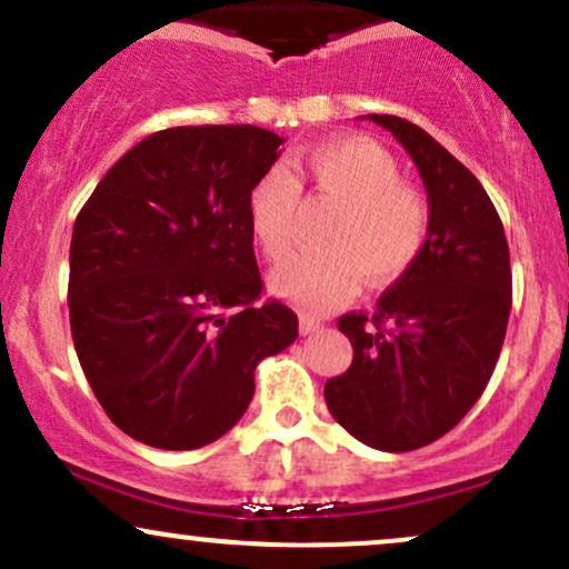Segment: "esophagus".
<instances>
[{
  "mask_svg": "<svg viewBox=\"0 0 569 569\" xmlns=\"http://www.w3.org/2000/svg\"><path fill=\"white\" fill-rule=\"evenodd\" d=\"M318 329H323L321 318H312V316L299 318V331H302V335H316Z\"/></svg>",
  "mask_w": 569,
  "mask_h": 569,
  "instance_id": "esophagus-1",
  "label": "esophagus"
}]
</instances>
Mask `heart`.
Returning a JSON list of instances; mask_svg holds the SVG:
<instances>
[{"mask_svg": "<svg viewBox=\"0 0 569 569\" xmlns=\"http://www.w3.org/2000/svg\"><path fill=\"white\" fill-rule=\"evenodd\" d=\"M291 171L270 168L248 189V227L267 259L289 253L299 184L339 206V217L321 240L326 251L297 253L272 270L278 297L323 312L352 297L358 280L388 286L417 262L430 232V206L403 184L401 166L382 143L367 136L318 143Z\"/></svg>", "mask_w": 569, "mask_h": 569, "instance_id": "heart-1", "label": "heart"}]
</instances>
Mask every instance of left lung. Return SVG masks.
Wrapping results in <instances>:
<instances>
[{"label": "left lung", "mask_w": 569, "mask_h": 569, "mask_svg": "<svg viewBox=\"0 0 569 569\" xmlns=\"http://www.w3.org/2000/svg\"><path fill=\"white\" fill-rule=\"evenodd\" d=\"M369 120L415 160L430 232L371 316L339 318L352 363L326 382L323 396L358 441L409 452L449 433L485 393L511 316V253L492 200L460 160L415 122Z\"/></svg>", "instance_id": "8db88e82"}]
</instances>
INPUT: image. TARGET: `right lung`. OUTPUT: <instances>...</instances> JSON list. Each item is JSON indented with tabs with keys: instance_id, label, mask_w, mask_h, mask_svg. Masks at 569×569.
I'll use <instances>...</instances> for the list:
<instances>
[{
	"instance_id": "obj_1",
	"label": "right lung",
	"mask_w": 569,
	"mask_h": 569,
	"mask_svg": "<svg viewBox=\"0 0 569 569\" xmlns=\"http://www.w3.org/2000/svg\"><path fill=\"white\" fill-rule=\"evenodd\" d=\"M283 139L257 126L168 128L98 181L69 248L77 358L109 420L158 449L221 439L253 371L299 335L262 299L248 189Z\"/></svg>"
}]
</instances>
